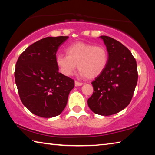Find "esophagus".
<instances>
[{"label":"esophagus","instance_id":"1","mask_svg":"<svg viewBox=\"0 0 155 155\" xmlns=\"http://www.w3.org/2000/svg\"><path fill=\"white\" fill-rule=\"evenodd\" d=\"M83 83L82 82H79V81H75V82H74V85H75V86H81V85H83Z\"/></svg>","mask_w":155,"mask_h":155}]
</instances>
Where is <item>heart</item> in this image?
<instances>
[{
    "label": "heart",
    "mask_w": 155,
    "mask_h": 155,
    "mask_svg": "<svg viewBox=\"0 0 155 155\" xmlns=\"http://www.w3.org/2000/svg\"><path fill=\"white\" fill-rule=\"evenodd\" d=\"M66 54H57L56 64L63 74L71 76L77 69L89 78L98 77L105 69L109 61L107 48L103 45L78 41L68 46Z\"/></svg>",
    "instance_id": "heart-1"
}]
</instances>
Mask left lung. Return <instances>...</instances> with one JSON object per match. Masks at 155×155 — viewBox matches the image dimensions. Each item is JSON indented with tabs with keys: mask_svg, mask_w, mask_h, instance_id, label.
Wrapping results in <instances>:
<instances>
[{
	"mask_svg": "<svg viewBox=\"0 0 155 155\" xmlns=\"http://www.w3.org/2000/svg\"><path fill=\"white\" fill-rule=\"evenodd\" d=\"M109 54L104 71L91 82L93 94L87 100L90 109L101 115L117 114L129 104L138 73L135 57L127 47L108 36H101Z\"/></svg>",
	"mask_w": 155,
	"mask_h": 155,
	"instance_id": "8db88e82",
	"label": "left lung"
}]
</instances>
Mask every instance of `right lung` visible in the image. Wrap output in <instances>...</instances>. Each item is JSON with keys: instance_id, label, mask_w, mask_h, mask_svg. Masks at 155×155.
<instances>
[{"instance_id": "add662e5", "label": "right lung", "mask_w": 155, "mask_h": 155, "mask_svg": "<svg viewBox=\"0 0 155 155\" xmlns=\"http://www.w3.org/2000/svg\"><path fill=\"white\" fill-rule=\"evenodd\" d=\"M68 36L48 37L29 46L18 57L14 72L20 98L32 113L41 117L61 114L74 81L59 72L56 53Z\"/></svg>"}]
</instances>
